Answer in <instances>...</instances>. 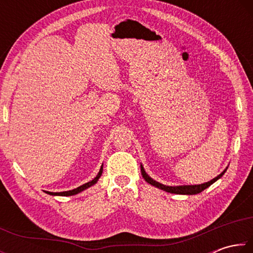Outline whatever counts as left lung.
Listing matches in <instances>:
<instances>
[{"label":"left lung","mask_w":253,"mask_h":253,"mask_svg":"<svg viewBox=\"0 0 253 253\" xmlns=\"http://www.w3.org/2000/svg\"><path fill=\"white\" fill-rule=\"evenodd\" d=\"M228 169V168H226ZM226 169L222 172L220 175H217L216 177H214L213 179H211L210 182L207 183H203V184H199V185H178V186H169V185H164V184H161L156 182L155 179H153L152 177L148 176V174L145 172V169L143 168V165H140V172H142V175L145 181L147 183L151 184V185L155 186L161 188V190L165 191V192H169V193H173V194H183V195H194V194H198L201 193V192L204 191L205 188H208L210 185H212L214 182H216L217 179L222 177V175H223L226 172Z\"/></svg>","instance_id":"left-lung-1"}]
</instances>
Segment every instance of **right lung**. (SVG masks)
<instances>
[{
	"instance_id": "add662e5",
	"label": "right lung",
	"mask_w": 253,
	"mask_h": 253,
	"mask_svg": "<svg viewBox=\"0 0 253 253\" xmlns=\"http://www.w3.org/2000/svg\"><path fill=\"white\" fill-rule=\"evenodd\" d=\"M101 174H102V165H101V168H100V169H99V173L97 174V176H96L95 178H93L92 181L85 183V184H84V185H81V186L77 187V188H74V190H71V191H65V192H48V191H44V192H45L46 194H50V195H59V196H71V195H76V194L80 193V192L87 190L88 187L95 185V184L98 182V179H99V177L101 176Z\"/></svg>"
}]
</instances>
